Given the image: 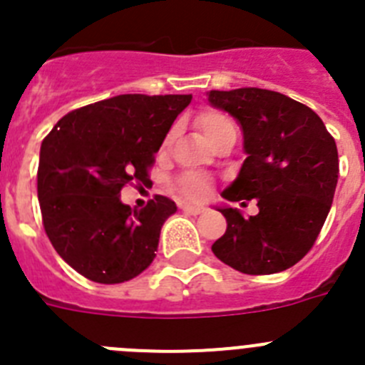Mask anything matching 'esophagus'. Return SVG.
I'll return each mask as SVG.
<instances>
[{"mask_svg":"<svg viewBox=\"0 0 365 365\" xmlns=\"http://www.w3.org/2000/svg\"><path fill=\"white\" fill-rule=\"evenodd\" d=\"M182 212H185V214H188V215H199V214H202V212H205V208H202V206L185 205V206H182Z\"/></svg>","mask_w":365,"mask_h":365,"instance_id":"obj_1","label":"esophagus"}]
</instances>
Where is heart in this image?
<instances>
[{
    "mask_svg": "<svg viewBox=\"0 0 365 365\" xmlns=\"http://www.w3.org/2000/svg\"><path fill=\"white\" fill-rule=\"evenodd\" d=\"M195 124L201 130V133L205 135V138L214 146L219 138H222L230 131H235L234 124H232L230 118L222 113L214 111V109H208V111H202L197 118H195ZM172 138V135L168 137V140ZM177 188L179 192L185 195L186 199H202L210 190V182L208 179H205L202 175L197 173H186V175L180 177L177 180Z\"/></svg>",
    "mask_w": 365,
    "mask_h": 365,
    "instance_id": "1",
    "label": "heart"
}]
</instances>
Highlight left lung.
<instances>
[{"instance_id":"1","label":"left lung","mask_w":365,"mask_h":365,"mask_svg":"<svg viewBox=\"0 0 365 365\" xmlns=\"http://www.w3.org/2000/svg\"><path fill=\"white\" fill-rule=\"evenodd\" d=\"M208 102L243 130L247 159L222 192L227 201L256 199V215L219 206L227 232L212 252L252 276L291 269L311 250L333 205L338 150L322 118L282 93L241 87L210 91Z\"/></svg>"}]
</instances>
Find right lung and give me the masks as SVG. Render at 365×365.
I'll list each match as a JSON object with an SVG mask.
<instances>
[{
    "label": "right lung",
    "instance_id": "right-lung-1",
    "mask_svg": "<svg viewBox=\"0 0 365 365\" xmlns=\"http://www.w3.org/2000/svg\"><path fill=\"white\" fill-rule=\"evenodd\" d=\"M190 102L192 95H118L67 113L43 138L38 201L45 234L87 279L124 283L151 265L175 202L155 195L137 210L120 201V190L146 180Z\"/></svg>",
    "mask_w": 365,
    "mask_h": 365
}]
</instances>
